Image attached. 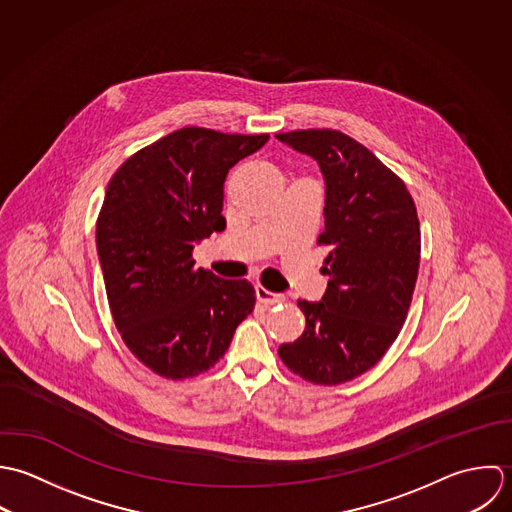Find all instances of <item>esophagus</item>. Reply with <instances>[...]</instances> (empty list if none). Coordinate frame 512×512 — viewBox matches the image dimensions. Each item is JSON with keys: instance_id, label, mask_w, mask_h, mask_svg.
I'll use <instances>...</instances> for the list:
<instances>
[{"instance_id": "34e87169", "label": "esophagus", "mask_w": 512, "mask_h": 512, "mask_svg": "<svg viewBox=\"0 0 512 512\" xmlns=\"http://www.w3.org/2000/svg\"><path fill=\"white\" fill-rule=\"evenodd\" d=\"M255 295H257V301L263 303V305H275V303H281V301H283L281 295L271 293L269 289H265V287H261V285L255 287Z\"/></svg>"}]
</instances>
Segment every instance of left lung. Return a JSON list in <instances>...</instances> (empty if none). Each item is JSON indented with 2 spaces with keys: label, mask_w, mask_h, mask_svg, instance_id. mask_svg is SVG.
Returning a JSON list of instances; mask_svg holds the SVG:
<instances>
[{
  "label": "left lung",
  "mask_w": 512,
  "mask_h": 512,
  "mask_svg": "<svg viewBox=\"0 0 512 512\" xmlns=\"http://www.w3.org/2000/svg\"><path fill=\"white\" fill-rule=\"evenodd\" d=\"M310 156L324 180L322 273L318 303L299 301L301 338L279 346L295 374L336 386L370 370L398 338L419 269V221L406 184L366 146L338 130L277 134Z\"/></svg>",
  "instance_id": "left-lung-1"
}]
</instances>
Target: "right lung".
<instances>
[{
	"mask_svg": "<svg viewBox=\"0 0 512 512\" xmlns=\"http://www.w3.org/2000/svg\"><path fill=\"white\" fill-rule=\"evenodd\" d=\"M267 140L182 128L130 156L108 182L97 221L108 305L130 352L164 378L215 366L255 307L249 281L196 269L192 253L225 229L227 172Z\"/></svg>",
	"mask_w": 512,
	"mask_h": 512,
	"instance_id": "obj_1",
	"label": "right lung"
}]
</instances>
